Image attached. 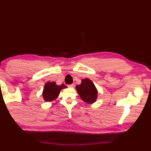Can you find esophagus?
<instances>
[{
    "instance_id": "34e87169",
    "label": "esophagus",
    "mask_w": 151,
    "mask_h": 151,
    "mask_svg": "<svg viewBox=\"0 0 151 151\" xmlns=\"http://www.w3.org/2000/svg\"><path fill=\"white\" fill-rule=\"evenodd\" d=\"M74 84H70V85H68V87L69 88H74Z\"/></svg>"
}]
</instances>
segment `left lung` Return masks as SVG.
I'll use <instances>...</instances> for the list:
<instances>
[{
  "mask_svg": "<svg viewBox=\"0 0 151 151\" xmlns=\"http://www.w3.org/2000/svg\"><path fill=\"white\" fill-rule=\"evenodd\" d=\"M76 89L83 101L88 104L93 103L97 98V89L91 80L85 78L82 80L80 85L76 86Z\"/></svg>",
  "mask_w": 151,
  "mask_h": 151,
  "instance_id": "8db88e82",
  "label": "left lung"
}]
</instances>
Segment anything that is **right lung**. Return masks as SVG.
Masks as SVG:
<instances>
[{
	"mask_svg": "<svg viewBox=\"0 0 151 151\" xmlns=\"http://www.w3.org/2000/svg\"><path fill=\"white\" fill-rule=\"evenodd\" d=\"M67 86L62 84L60 86L56 85L55 82H48L45 85L43 91V97L47 102L52 101L58 97L60 91L63 88H66Z\"/></svg>",
	"mask_w": 151,
	"mask_h": 151,
	"instance_id": "right-lung-1",
	"label": "right lung"
}]
</instances>
